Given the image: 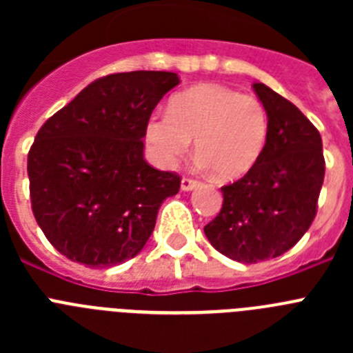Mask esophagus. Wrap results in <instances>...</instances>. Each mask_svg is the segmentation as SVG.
Listing matches in <instances>:
<instances>
[{"instance_id":"obj_1","label":"esophagus","mask_w":353,"mask_h":353,"mask_svg":"<svg viewBox=\"0 0 353 353\" xmlns=\"http://www.w3.org/2000/svg\"><path fill=\"white\" fill-rule=\"evenodd\" d=\"M198 185H199L198 180L187 179V176H183L182 183H180V187H182V191H192V189H196V187H198Z\"/></svg>"}]
</instances>
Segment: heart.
<instances>
[{
  "mask_svg": "<svg viewBox=\"0 0 353 353\" xmlns=\"http://www.w3.org/2000/svg\"><path fill=\"white\" fill-rule=\"evenodd\" d=\"M198 162L221 180L252 170L269 138V114L260 99L219 84H198L171 97L168 113L146 123V141L162 168H173L191 146Z\"/></svg>",
  "mask_w": 353,
  "mask_h": 353,
  "instance_id": "heart-1",
  "label": "heart"
}]
</instances>
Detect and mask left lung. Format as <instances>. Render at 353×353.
<instances>
[{
  "mask_svg": "<svg viewBox=\"0 0 353 353\" xmlns=\"http://www.w3.org/2000/svg\"><path fill=\"white\" fill-rule=\"evenodd\" d=\"M269 114V138L249 173L221 187L223 208L203 228L230 260L258 263L281 256L302 239L314 215L325 174L316 127L285 97L254 83Z\"/></svg>",
  "mask_w": 353,
  "mask_h": 353,
  "instance_id": "obj_1",
  "label": "left lung"
}]
</instances>
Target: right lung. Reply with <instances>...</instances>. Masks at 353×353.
I'll return each instance as SVG.
<instances>
[{"label":"right lung","mask_w":353,"mask_h":353,"mask_svg":"<svg viewBox=\"0 0 353 353\" xmlns=\"http://www.w3.org/2000/svg\"><path fill=\"white\" fill-rule=\"evenodd\" d=\"M180 83L174 72L111 74L52 114L28 154L31 208L68 260L113 267L145 248L180 176L143 157L152 111Z\"/></svg>","instance_id":"right-lung-1"}]
</instances>
